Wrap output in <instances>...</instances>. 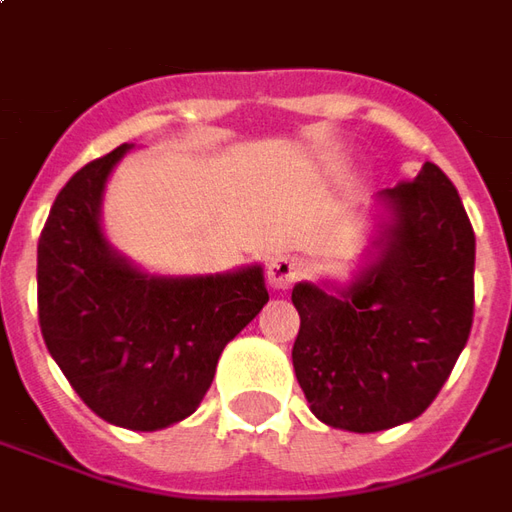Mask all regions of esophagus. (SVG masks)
Listing matches in <instances>:
<instances>
[{"instance_id":"1","label":"esophagus","mask_w":512,"mask_h":512,"mask_svg":"<svg viewBox=\"0 0 512 512\" xmlns=\"http://www.w3.org/2000/svg\"><path fill=\"white\" fill-rule=\"evenodd\" d=\"M299 274H302V266L291 255L271 257V263H268V285L277 291L291 288L293 282L299 280Z\"/></svg>"}]
</instances>
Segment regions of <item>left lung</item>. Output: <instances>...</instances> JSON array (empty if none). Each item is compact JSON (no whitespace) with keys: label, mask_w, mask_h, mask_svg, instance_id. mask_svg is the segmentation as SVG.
I'll use <instances>...</instances> for the list:
<instances>
[{"label":"left lung","mask_w":512,"mask_h":512,"mask_svg":"<svg viewBox=\"0 0 512 512\" xmlns=\"http://www.w3.org/2000/svg\"><path fill=\"white\" fill-rule=\"evenodd\" d=\"M377 227L346 282H296L293 371L313 416L346 432L418 418L474 318V230L435 163L377 194Z\"/></svg>","instance_id":"left-lung-1"}]
</instances>
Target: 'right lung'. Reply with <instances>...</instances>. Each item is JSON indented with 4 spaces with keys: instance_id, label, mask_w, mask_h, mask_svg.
<instances>
[{
    "instance_id": "add662e5",
    "label": "right lung",
    "mask_w": 512,
    "mask_h": 512,
    "mask_svg": "<svg viewBox=\"0 0 512 512\" xmlns=\"http://www.w3.org/2000/svg\"><path fill=\"white\" fill-rule=\"evenodd\" d=\"M132 149L82 166L38 241V318L46 349L80 399L124 430H166L202 405L224 346L268 302L263 266L171 277L107 241L102 199Z\"/></svg>"
}]
</instances>
